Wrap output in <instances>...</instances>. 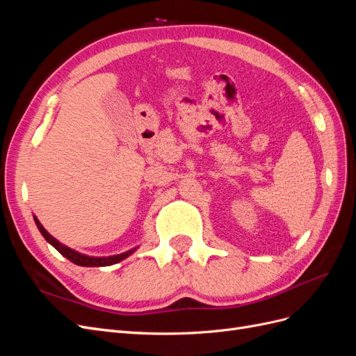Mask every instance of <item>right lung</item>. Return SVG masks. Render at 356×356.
<instances>
[{"mask_svg": "<svg viewBox=\"0 0 356 356\" xmlns=\"http://www.w3.org/2000/svg\"><path fill=\"white\" fill-rule=\"evenodd\" d=\"M35 224H37V227H38V230L41 232V234L44 236V239L49 242V243H51L53 246L56 248V250L65 257V258H68V260L71 261V263H74V264H77V266H84V267H99V266H111V264H115V263H118V261H122V260H124L126 257H129L131 255L135 250H132V251H127V252H124V254H120V255H114V257H105V258H96V257H88V255H83V254H80V252H75V251H72L71 248H68V246H65V245H62L60 242H58L55 238H53L51 234H49L47 233V230L42 227L41 225V222L35 218Z\"/></svg>", "mask_w": 356, "mask_h": 356, "instance_id": "1", "label": "right lung"}]
</instances>
